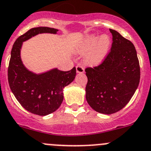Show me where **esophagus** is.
<instances>
[{"label": "esophagus", "instance_id": "obj_1", "mask_svg": "<svg viewBox=\"0 0 151 151\" xmlns=\"http://www.w3.org/2000/svg\"><path fill=\"white\" fill-rule=\"evenodd\" d=\"M76 70H77V72L80 73V74H83V73H84V68L80 65L76 66Z\"/></svg>", "mask_w": 151, "mask_h": 151}]
</instances>
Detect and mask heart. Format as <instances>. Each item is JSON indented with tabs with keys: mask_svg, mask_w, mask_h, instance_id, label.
I'll return each instance as SVG.
<instances>
[{
	"mask_svg": "<svg viewBox=\"0 0 151 151\" xmlns=\"http://www.w3.org/2000/svg\"><path fill=\"white\" fill-rule=\"evenodd\" d=\"M111 40L107 35L100 37L96 35L86 36L81 44L78 52L80 54H88L86 58V63L90 65H97L100 64L106 58L110 50Z\"/></svg>",
	"mask_w": 151,
	"mask_h": 151,
	"instance_id": "obj_1",
	"label": "heart"
}]
</instances>
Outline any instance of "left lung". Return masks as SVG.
Listing matches in <instances>:
<instances>
[{
    "mask_svg": "<svg viewBox=\"0 0 151 151\" xmlns=\"http://www.w3.org/2000/svg\"><path fill=\"white\" fill-rule=\"evenodd\" d=\"M109 53L100 65L86 68L88 83L86 98L97 112L111 114L120 111L131 100L140 80L137 51L130 40L114 29Z\"/></svg>",
    "mask_w": 151,
    "mask_h": 151,
    "instance_id": "8db88e82",
    "label": "left lung"
}]
</instances>
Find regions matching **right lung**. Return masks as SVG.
Returning a JSON list of instances; mask_svg holds the SVG:
<instances>
[{
	"label": "right lung",
	"mask_w": 151,
	"mask_h": 151,
	"mask_svg": "<svg viewBox=\"0 0 151 151\" xmlns=\"http://www.w3.org/2000/svg\"><path fill=\"white\" fill-rule=\"evenodd\" d=\"M58 29L36 27L29 29L14 42L8 68V81L12 92L20 105L29 112L46 116L58 109L63 100V88L74 80L76 68L68 71L54 68L42 74L29 71L20 58L23 42L38 34H57Z\"/></svg>",
	"instance_id": "add662e5"
}]
</instances>
